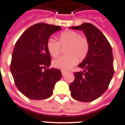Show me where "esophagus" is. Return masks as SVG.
I'll return each mask as SVG.
<instances>
[{
	"instance_id": "obj_1",
	"label": "esophagus",
	"mask_w": 125,
	"mask_h": 125,
	"mask_svg": "<svg viewBox=\"0 0 125 125\" xmlns=\"http://www.w3.org/2000/svg\"><path fill=\"white\" fill-rule=\"evenodd\" d=\"M61 73H62V76H64V75L66 74V72L64 71H61Z\"/></svg>"
}]
</instances>
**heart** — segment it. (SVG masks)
<instances>
[{
  "instance_id": "heart-1",
  "label": "heart",
  "mask_w": 125,
  "mask_h": 125,
  "mask_svg": "<svg viewBox=\"0 0 125 125\" xmlns=\"http://www.w3.org/2000/svg\"><path fill=\"white\" fill-rule=\"evenodd\" d=\"M50 55L56 57L61 52V47L65 49L66 55L59 57L52 61L54 68L68 71L74 66L77 61H83L86 58L89 51V42L85 36L74 31H66L58 36V42L49 39L46 43Z\"/></svg>"
}]
</instances>
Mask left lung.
Returning a JSON list of instances; mask_svg holds the SVG:
<instances>
[{
  "label": "left lung",
  "instance_id": "1",
  "mask_svg": "<svg viewBox=\"0 0 125 125\" xmlns=\"http://www.w3.org/2000/svg\"><path fill=\"white\" fill-rule=\"evenodd\" d=\"M70 29L83 31L89 42L88 55L79 66L83 71L74 73L70 84L72 97L81 102H91L108 89L114 74L112 47L103 32L91 23H83Z\"/></svg>",
  "mask_w": 125,
  "mask_h": 125
}]
</instances>
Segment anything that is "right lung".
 <instances>
[{"label":"right lung","instance_id":"right-lung-1","mask_svg":"<svg viewBox=\"0 0 125 125\" xmlns=\"http://www.w3.org/2000/svg\"><path fill=\"white\" fill-rule=\"evenodd\" d=\"M60 30V26L35 24L26 29L15 44L10 71L16 87L29 99L50 97L55 83L61 79V71L49 69L51 57L46 47L49 37Z\"/></svg>","mask_w":125,"mask_h":125}]
</instances>
